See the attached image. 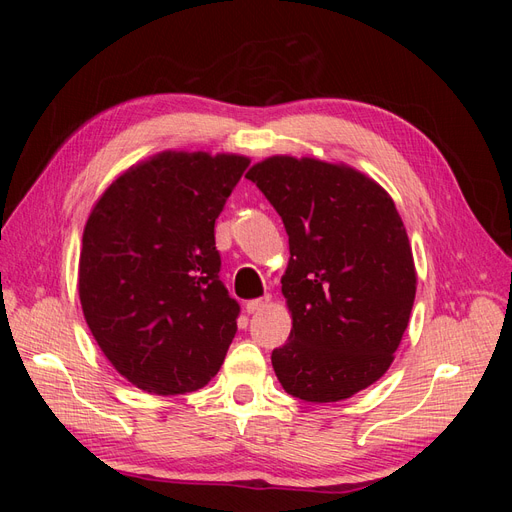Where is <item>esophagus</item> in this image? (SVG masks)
<instances>
[{"instance_id":"obj_1","label":"esophagus","mask_w":512,"mask_h":512,"mask_svg":"<svg viewBox=\"0 0 512 512\" xmlns=\"http://www.w3.org/2000/svg\"><path fill=\"white\" fill-rule=\"evenodd\" d=\"M269 303H271V297H269V294H265V297H260V299L247 301V303H245V312H247V314H258V312H262V309H265Z\"/></svg>"}]
</instances>
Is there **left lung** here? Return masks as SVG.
I'll list each match as a JSON object with an SVG mask.
<instances>
[{"label": "left lung", "instance_id": "left-lung-1", "mask_svg": "<svg viewBox=\"0 0 512 512\" xmlns=\"http://www.w3.org/2000/svg\"><path fill=\"white\" fill-rule=\"evenodd\" d=\"M284 222L288 342L271 363L292 397L314 404L367 389L391 367L416 294L408 232L393 198L359 170L273 156L245 175Z\"/></svg>", "mask_w": 512, "mask_h": 512}]
</instances>
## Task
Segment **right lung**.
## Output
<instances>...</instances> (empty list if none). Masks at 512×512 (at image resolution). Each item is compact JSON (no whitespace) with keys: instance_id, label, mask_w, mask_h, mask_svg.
Masks as SVG:
<instances>
[{"instance_id":"obj_1","label":"right lung","mask_w":512,"mask_h":512,"mask_svg":"<svg viewBox=\"0 0 512 512\" xmlns=\"http://www.w3.org/2000/svg\"><path fill=\"white\" fill-rule=\"evenodd\" d=\"M250 160L164 151L91 211L79 297L91 335L138 389L181 395L218 374L241 307L220 280L215 220Z\"/></svg>"}]
</instances>
